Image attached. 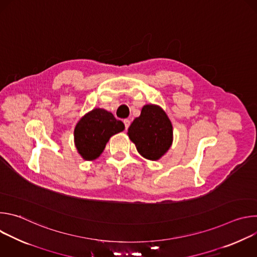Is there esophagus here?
Listing matches in <instances>:
<instances>
[{"label": "esophagus", "mask_w": 257, "mask_h": 257, "mask_svg": "<svg viewBox=\"0 0 257 257\" xmlns=\"http://www.w3.org/2000/svg\"><path fill=\"white\" fill-rule=\"evenodd\" d=\"M130 122H131V121H130L129 119H125V120H124V124H125V128H126V129H128V128H129V126H130Z\"/></svg>", "instance_id": "1"}]
</instances>
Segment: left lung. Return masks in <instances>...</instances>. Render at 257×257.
<instances>
[{"label": "left lung", "instance_id": "left-lung-1", "mask_svg": "<svg viewBox=\"0 0 257 257\" xmlns=\"http://www.w3.org/2000/svg\"><path fill=\"white\" fill-rule=\"evenodd\" d=\"M128 136L143 158L158 161L171 148L173 126L161 106L145 104L128 128Z\"/></svg>", "mask_w": 257, "mask_h": 257}]
</instances>
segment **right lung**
<instances>
[{"label": "right lung", "mask_w": 257, "mask_h": 257, "mask_svg": "<svg viewBox=\"0 0 257 257\" xmlns=\"http://www.w3.org/2000/svg\"><path fill=\"white\" fill-rule=\"evenodd\" d=\"M125 125L103 108H93L77 123L74 130L75 146L85 161L97 159L113 135L122 132Z\"/></svg>", "instance_id": "right-lung-1"}]
</instances>
